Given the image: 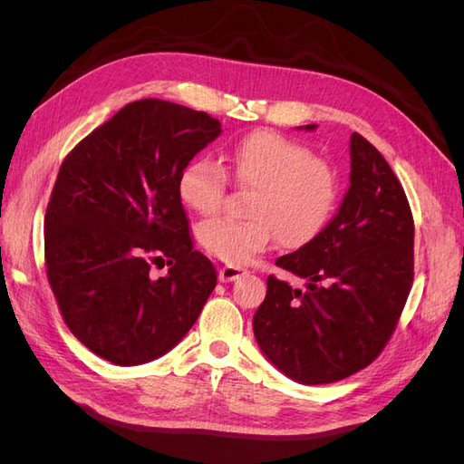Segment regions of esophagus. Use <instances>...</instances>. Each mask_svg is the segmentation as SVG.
Listing matches in <instances>:
<instances>
[{"instance_id": "esophagus-1", "label": "esophagus", "mask_w": 464, "mask_h": 464, "mask_svg": "<svg viewBox=\"0 0 464 464\" xmlns=\"http://www.w3.org/2000/svg\"><path fill=\"white\" fill-rule=\"evenodd\" d=\"M244 275H247V269H244V266L224 265V266H220V271H218V280H220V283H232V280L240 278Z\"/></svg>"}]
</instances>
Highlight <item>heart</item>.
Wrapping results in <instances>:
<instances>
[{"label": "heart", "instance_id": "b5f03b06", "mask_svg": "<svg viewBox=\"0 0 464 464\" xmlns=\"http://www.w3.org/2000/svg\"><path fill=\"white\" fill-rule=\"evenodd\" d=\"M228 178L251 195L247 217L237 222L210 218L199 224V244L210 256L230 265H246L273 247H302L327 227L341 184L334 168L307 149L275 131L242 137L227 154V166L195 159L178 179L179 199L199 215L220 208Z\"/></svg>", "mask_w": 464, "mask_h": 464}]
</instances>
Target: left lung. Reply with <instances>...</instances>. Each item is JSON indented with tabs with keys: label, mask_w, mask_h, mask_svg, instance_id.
<instances>
[{
	"label": "left lung",
	"mask_w": 464,
	"mask_h": 464,
	"mask_svg": "<svg viewBox=\"0 0 464 464\" xmlns=\"http://www.w3.org/2000/svg\"><path fill=\"white\" fill-rule=\"evenodd\" d=\"M276 265L307 280L302 292L266 278L254 333L276 370L304 385L334 383L382 354L412 286L414 220L395 172L362 135L350 137L339 213Z\"/></svg>",
	"instance_id": "left-lung-1"
}]
</instances>
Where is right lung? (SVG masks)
<instances>
[{"label": "right lung", "instance_id": "right-lung-1", "mask_svg": "<svg viewBox=\"0 0 464 464\" xmlns=\"http://www.w3.org/2000/svg\"><path fill=\"white\" fill-rule=\"evenodd\" d=\"M220 131L205 111L143 98L62 162L44 218L48 283L69 331L116 366L174 348L217 286L213 263L193 249L178 179ZM159 262L169 273L157 279Z\"/></svg>", "mask_w": 464, "mask_h": 464}]
</instances>
